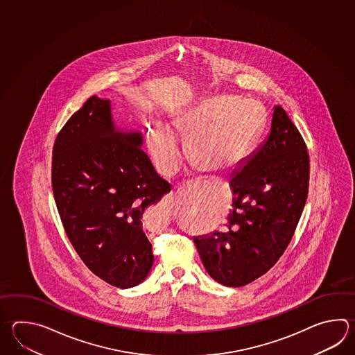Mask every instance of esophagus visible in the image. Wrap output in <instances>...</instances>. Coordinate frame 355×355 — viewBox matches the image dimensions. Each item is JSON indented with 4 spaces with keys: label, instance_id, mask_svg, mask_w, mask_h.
<instances>
[{
    "label": "esophagus",
    "instance_id": "1",
    "mask_svg": "<svg viewBox=\"0 0 355 355\" xmlns=\"http://www.w3.org/2000/svg\"><path fill=\"white\" fill-rule=\"evenodd\" d=\"M193 186L197 187V189H203V187H206V182L197 181L195 182V184H193ZM164 198H166V201H168V202H172V201H173V195H172V193H169V195H166Z\"/></svg>",
    "mask_w": 355,
    "mask_h": 355
}]
</instances>
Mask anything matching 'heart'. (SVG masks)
<instances>
[{
	"mask_svg": "<svg viewBox=\"0 0 355 355\" xmlns=\"http://www.w3.org/2000/svg\"><path fill=\"white\" fill-rule=\"evenodd\" d=\"M264 116L249 98L210 96L175 116L173 130L189 139V152L200 169L218 175L234 173L244 166L261 134ZM173 131L154 123L145 134V145L157 171L164 177L178 172L183 150Z\"/></svg>",
	"mask_w": 355,
	"mask_h": 355,
	"instance_id": "b5f03b06",
	"label": "heart"
}]
</instances>
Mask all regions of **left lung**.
<instances>
[{"label": "left lung", "mask_w": 355, "mask_h": 355, "mask_svg": "<svg viewBox=\"0 0 355 355\" xmlns=\"http://www.w3.org/2000/svg\"><path fill=\"white\" fill-rule=\"evenodd\" d=\"M309 175L304 139L275 105L267 138L230 178L232 209L224 229L193 238L211 278L240 287L275 266L304 211Z\"/></svg>", "instance_id": "obj_1"}]
</instances>
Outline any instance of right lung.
Instances as JSON below:
<instances>
[{
	"mask_svg": "<svg viewBox=\"0 0 355 355\" xmlns=\"http://www.w3.org/2000/svg\"><path fill=\"white\" fill-rule=\"evenodd\" d=\"M141 145L140 131L116 126L111 101L92 96L53 148L51 186L65 232L88 269L119 288L149 275L154 255L141 217L171 191Z\"/></svg>",
	"mask_w": 355,
	"mask_h": 355,
	"instance_id": "obj_1",
	"label": "right lung"
}]
</instances>
